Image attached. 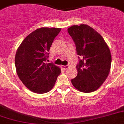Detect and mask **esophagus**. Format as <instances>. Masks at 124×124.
Wrapping results in <instances>:
<instances>
[{"label":"esophagus","instance_id":"obj_1","mask_svg":"<svg viewBox=\"0 0 124 124\" xmlns=\"http://www.w3.org/2000/svg\"><path fill=\"white\" fill-rule=\"evenodd\" d=\"M62 68H63L64 70H67L68 68H69V66H68V65H66V66H61Z\"/></svg>","mask_w":124,"mask_h":124}]
</instances>
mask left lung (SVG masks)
Masks as SVG:
<instances>
[{
    "label": "left lung",
    "instance_id": "1",
    "mask_svg": "<svg viewBox=\"0 0 124 124\" xmlns=\"http://www.w3.org/2000/svg\"><path fill=\"white\" fill-rule=\"evenodd\" d=\"M68 32L79 56L78 74L71 80V83L80 92H93L103 84L109 74L112 63L109 47L101 35L86 24L72 26Z\"/></svg>",
    "mask_w": 124,
    "mask_h": 124
}]
</instances>
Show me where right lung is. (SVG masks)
Wrapping results in <instances>:
<instances>
[{"label":"right lung","instance_id":"right-lung-1","mask_svg":"<svg viewBox=\"0 0 124 124\" xmlns=\"http://www.w3.org/2000/svg\"><path fill=\"white\" fill-rule=\"evenodd\" d=\"M61 28L41 27L29 34L17 50L15 64L18 77L29 90L37 93L53 88L61 69L46 63L53 41Z\"/></svg>","mask_w":124,"mask_h":124}]
</instances>
